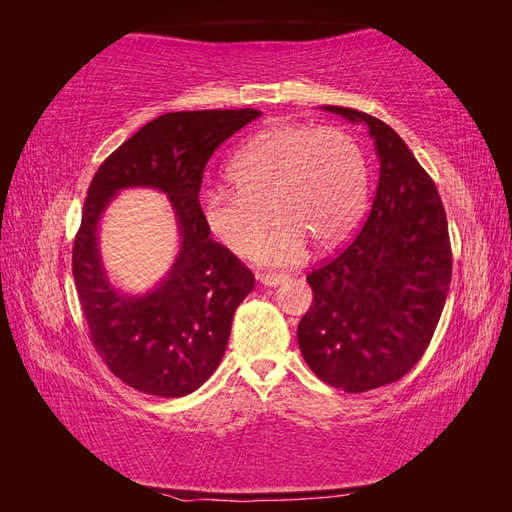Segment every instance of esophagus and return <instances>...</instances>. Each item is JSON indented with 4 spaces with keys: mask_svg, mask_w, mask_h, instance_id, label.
I'll use <instances>...</instances> for the list:
<instances>
[{
    "mask_svg": "<svg viewBox=\"0 0 512 512\" xmlns=\"http://www.w3.org/2000/svg\"><path fill=\"white\" fill-rule=\"evenodd\" d=\"M258 280H260L262 284H265V286L273 288V286L284 284V282H286V275H280V273H262V275H258Z\"/></svg>",
    "mask_w": 512,
    "mask_h": 512,
    "instance_id": "obj_1",
    "label": "esophagus"
}]
</instances>
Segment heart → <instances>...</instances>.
<instances>
[{"label":"heart","mask_w":512,"mask_h":512,"mask_svg":"<svg viewBox=\"0 0 512 512\" xmlns=\"http://www.w3.org/2000/svg\"><path fill=\"white\" fill-rule=\"evenodd\" d=\"M235 188L200 192V215L211 235L237 256L258 247L262 265H297L307 241L327 252L359 226L367 205V164L354 138L339 128L284 123L252 136L228 162Z\"/></svg>","instance_id":"1"}]
</instances>
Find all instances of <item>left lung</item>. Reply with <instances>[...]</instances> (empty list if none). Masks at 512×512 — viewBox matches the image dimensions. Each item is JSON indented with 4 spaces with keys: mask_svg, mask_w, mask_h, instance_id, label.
I'll use <instances>...</instances> for the list:
<instances>
[{
    "mask_svg": "<svg viewBox=\"0 0 512 512\" xmlns=\"http://www.w3.org/2000/svg\"><path fill=\"white\" fill-rule=\"evenodd\" d=\"M322 108L365 123L380 177L359 235L307 275L314 303L297 339L322 382L363 393L399 380L421 361L446 303L453 254L436 183L401 136L354 108Z\"/></svg>",
    "mask_w": 512,
    "mask_h": 512,
    "instance_id": "obj_1",
    "label": "left lung"
}]
</instances>
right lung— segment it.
Returning a JSON list of instances; mask_svg holds the SVG:
<instances>
[{
	"label": "right lung",
	"mask_w": 512,
	"mask_h": 512,
	"mask_svg": "<svg viewBox=\"0 0 512 512\" xmlns=\"http://www.w3.org/2000/svg\"><path fill=\"white\" fill-rule=\"evenodd\" d=\"M260 115L254 108L160 115L115 149L91 179L72 247L76 292L96 352L136 391L190 395L222 361L232 316L252 292L254 275L209 237L198 192L213 151ZM130 187L166 193L180 230L176 262L143 295L110 284L97 247L103 211Z\"/></svg>",
	"instance_id": "obj_1"
}]
</instances>
